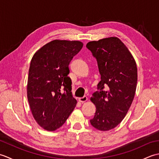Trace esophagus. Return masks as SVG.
Instances as JSON below:
<instances>
[{"instance_id": "esophagus-1", "label": "esophagus", "mask_w": 159, "mask_h": 159, "mask_svg": "<svg viewBox=\"0 0 159 159\" xmlns=\"http://www.w3.org/2000/svg\"><path fill=\"white\" fill-rule=\"evenodd\" d=\"M79 101L80 102L84 103V102H85L86 101H87V98L86 96H84L83 98H79Z\"/></svg>"}]
</instances>
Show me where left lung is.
Returning a JSON list of instances; mask_svg holds the SVG:
<instances>
[{"instance_id":"1","label":"left lung","mask_w":159,"mask_h":159,"mask_svg":"<svg viewBox=\"0 0 159 159\" xmlns=\"http://www.w3.org/2000/svg\"><path fill=\"white\" fill-rule=\"evenodd\" d=\"M86 47L96 59L101 76L98 84L100 92L90 98L96 108L90 122L98 130H110L121 123L133 102L137 64L129 50L116 37L89 42Z\"/></svg>"}]
</instances>
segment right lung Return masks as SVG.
<instances>
[{
  "mask_svg": "<svg viewBox=\"0 0 159 159\" xmlns=\"http://www.w3.org/2000/svg\"><path fill=\"white\" fill-rule=\"evenodd\" d=\"M83 46L80 41L55 39L37 51L29 70L27 98L33 116L40 126L55 131L75 108L69 64Z\"/></svg>",
  "mask_w": 159,
  "mask_h": 159,
  "instance_id": "1",
  "label": "right lung"
}]
</instances>
